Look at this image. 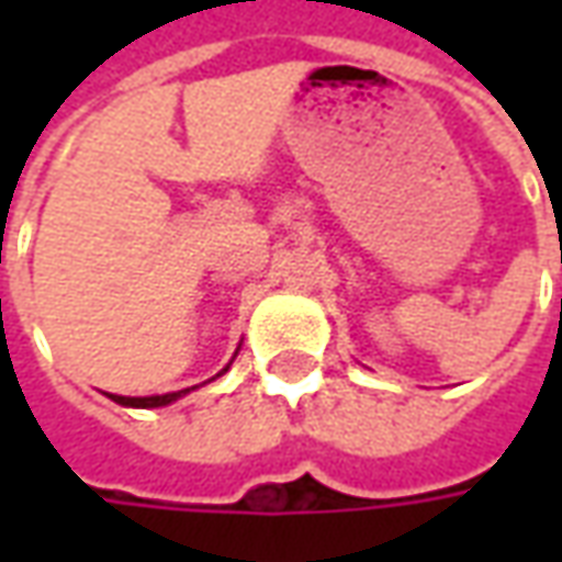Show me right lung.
Here are the masks:
<instances>
[{
	"mask_svg": "<svg viewBox=\"0 0 562 562\" xmlns=\"http://www.w3.org/2000/svg\"><path fill=\"white\" fill-rule=\"evenodd\" d=\"M225 370H228V367H222L216 376H222ZM216 376H213V379H216ZM189 391H192V389L171 391V394H153V397H120V394H108V397H111L114 403H120V406H135V409H156V406H168V403L180 401V397H183V394H189Z\"/></svg>",
	"mask_w": 562,
	"mask_h": 562,
	"instance_id": "obj_1",
	"label": "right lung"
}]
</instances>
